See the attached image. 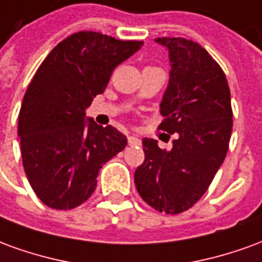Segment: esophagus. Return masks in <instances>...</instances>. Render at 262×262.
Segmentation results:
<instances>
[{
	"mask_svg": "<svg viewBox=\"0 0 262 262\" xmlns=\"http://www.w3.org/2000/svg\"><path fill=\"white\" fill-rule=\"evenodd\" d=\"M127 143H129V146H140L142 144V140L139 139L137 136H129L127 137Z\"/></svg>",
	"mask_w": 262,
	"mask_h": 262,
	"instance_id": "34e87169",
	"label": "esophagus"
}]
</instances>
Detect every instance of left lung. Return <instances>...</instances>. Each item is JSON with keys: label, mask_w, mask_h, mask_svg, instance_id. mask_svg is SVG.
Listing matches in <instances>:
<instances>
[{"label": "left lung", "mask_w": 262, "mask_h": 262, "mask_svg": "<svg viewBox=\"0 0 262 262\" xmlns=\"http://www.w3.org/2000/svg\"><path fill=\"white\" fill-rule=\"evenodd\" d=\"M156 43L168 50L171 67L160 127L178 137L171 150L143 139L144 161L135 171V184L151 208L177 214L201 199L225 161L233 126L230 90L223 70L201 45L184 37Z\"/></svg>", "instance_id": "left-lung-1"}]
</instances>
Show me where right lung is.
Segmentation results:
<instances>
[{
    "label": "right lung",
    "instance_id": "1",
    "mask_svg": "<svg viewBox=\"0 0 262 262\" xmlns=\"http://www.w3.org/2000/svg\"><path fill=\"white\" fill-rule=\"evenodd\" d=\"M143 42L98 32L71 35L49 53L26 90L18 119L22 163L31 187L49 208L80 206L97 188L98 172L127 139L97 125L85 109L102 94L120 63Z\"/></svg>",
    "mask_w": 262,
    "mask_h": 262
}]
</instances>
